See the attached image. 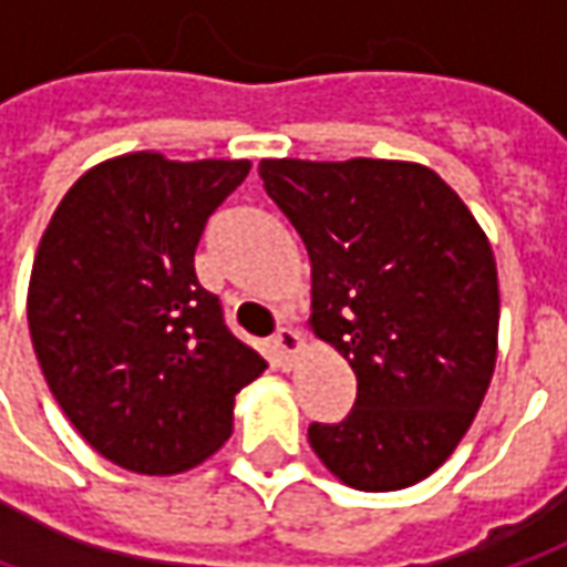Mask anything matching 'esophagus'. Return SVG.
<instances>
[{"mask_svg": "<svg viewBox=\"0 0 567 567\" xmlns=\"http://www.w3.org/2000/svg\"><path fill=\"white\" fill-rule=\"evenodd\" d=\"M272 348H276L282 358H295V354L303 348L301 332H298V329H291V326H279V332L272 336Z\"/></svg>", "mask_w": 567, "mask_h": 567, "instance_id": "esophagus-1", "label": "esophagus"}]
</instances>
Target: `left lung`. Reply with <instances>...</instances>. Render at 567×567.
Listing matches in <instances>:
<instances>
[{
	"label": "left lung",
	"mask_w": 567,
	"mask_h": 567,
	"mask_svg": "<svg viewBox=\"0 0 567 567\" xmlns=\"http://www.w3.org/2000/svg\"><path fill=\"white\" fill-rule=\"evenodd\" d=\"M260 178L310 257V329L358 377L351 414L310 423V449L363 493L414 486L458 449L493 380V247L420 163L264 159Z\"/></svg>",
	"instance_id": "left-lung-1"
}]
</instances>
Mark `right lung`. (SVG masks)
Instances as JSON below:
<instances>
[{
	"label": "right lung",
	"instance_id": "add662e5",
	"mask_svg": "<svg viewBox=\"0 0 567 567\" xmlns=\"http://www.w3.org/2000/svg\"><path fill=\"white\" fill-rule=\"evenodd\" d=\"M247 159L125 153L55 206L28 288L30 342L71 426L112 464L168 477L228 436L235 395L266 370L197 282L206 219Z\"/></svg>",
	"mask_w": 567,
	"mask_h": 567
}]
</instances>
